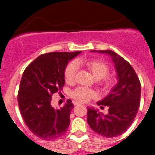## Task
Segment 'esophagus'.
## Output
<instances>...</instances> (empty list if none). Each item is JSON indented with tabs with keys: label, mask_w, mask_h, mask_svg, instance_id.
<instances>
[{
	"label": "esophagus",
	"mask_w": 155,
	"mask_h": 155,
	"mask_svg": "<svg viewBox=\"0 0 155 155\" xmlns=\"http://www.w3.org/2000/svg\"><path fill=\"white\" fill-rule=\"evenodd\" d=\"M73 104L74 105H79V104H81L79 102H76V101H73Z\"/></svg>",
	"instance_id": "34e87169"
}]
</instances>
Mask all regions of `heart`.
I'll list each match as a JSON object with an SVG mask.
<instances>
[{
	"label": "heart",
	"instance_id": "heart-1",
	"mask_svg": "<svg viewBox=\"0 0 155 155\" xmlns=\"http://www.w3.org/2000/svg\"><path fill=\"white\" fill-rule=\"evenodd\" d=\"M79 66H85L94 79H101V85L104 89H107L111 86L112 80L106 76L109 72V67L106 63L100 60H86L69 63L64 72V77L67 83H72L75 81ZM71 96L78 101L87 102L95 96V93L91 89L79 87L72 92Z\"/></svg>",
	"mask_w": 155,
	"mask_h": 155
}]
</instances>
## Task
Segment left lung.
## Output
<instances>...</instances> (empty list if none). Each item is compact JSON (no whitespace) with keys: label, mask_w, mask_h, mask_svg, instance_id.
Listing matches in <instances>:
<instances>
[{"label":"left lung","mask_w":155,"mask_h":155,"mask_svg":"<svg viewBox=\"0 0 155 155\" xmlns=\"http://www.w3.org/2000/svg\"><path fill=\"white\" fill-rule=\"evenodd\" d=\"M91 51L110 57L118 82L104 98L97 103L109 107L108 114L104 115L93 107H88L87 121L97 134L106 138L117 137L127 131L136 118L140 104V82L133 67L115 52L110 50Z\"/></svg>","instance_id":"1"}]
</instances>
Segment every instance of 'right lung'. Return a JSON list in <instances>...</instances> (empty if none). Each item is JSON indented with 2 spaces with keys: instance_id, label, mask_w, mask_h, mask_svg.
Returning a JSON list of instances; mask_svg holds the SVG:
<instances>
[{
  "instance_id": "add662e5",
  "label": "right lung",
  "mask_w": 155,
  "mask_h": 155,
  "mask_svg": "<svg viewBox=\"0 0 155 155\" xmlns=\"http://www.w3.org/2000/svg\"><path fill=\"white\" fill-rule=\"evenodd\" d=\"M80 53L44 54L24 70L18 92L19 110L27 127L41 139L61 137L70 126L72 101L68 99L64 107L56 109L51 105V97L65 84L64 72L69 61Z\"/></svg>"
}]
</instances>
